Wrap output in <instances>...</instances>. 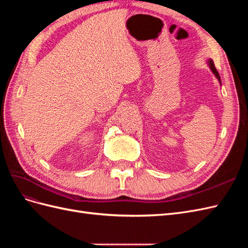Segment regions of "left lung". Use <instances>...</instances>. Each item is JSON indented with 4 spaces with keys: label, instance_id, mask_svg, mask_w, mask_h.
Instances as JSON below:
<instances>
[{
    "label": "left lung",
    "instance_id": "left-lung-1",
    "mask_svg": "<svg viewBox=\"0 0 248 248\" xmlns=\"http://www.w3.org/2000/svg\"><path fill=\"white\" fill-rule=\"evenodd\" d=\"M207 65L209 66L210 70L212 71V73L214 74L215 78H216L217 79H218L219 85L221 86V79H220V77H219V73L217 72V70H216V68H215V66H214V63H213V61H212V59H208V60H207Z\"/></svg>",
    "mask_w": 248,
    "mask_h": 248
}]
</instances>
